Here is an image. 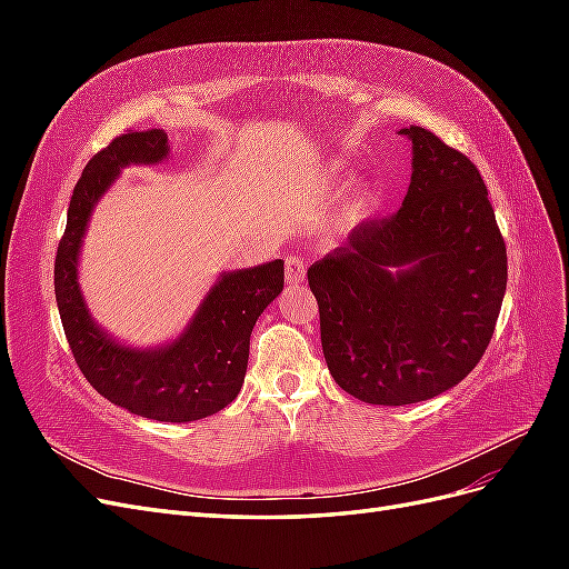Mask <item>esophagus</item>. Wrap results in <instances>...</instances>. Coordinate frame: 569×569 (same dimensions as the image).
I'll list each match as a JSON object with an SVG mask.
<instances>
[{
  "mask_svg": "<svg viewBox=\"0 0 569 569\" xmlns=\"http://www.w3.org/2000/svg\"><path fill=\"white\" fill-rule=\"evenodd\" d=\"M284 280L289 284H299L306 280V261L299 253H291L287 256L284 261Z\"/></svg>",
  "mask_w": 569,
  "mask_h": 569,
  "instance_id": "obj_1",
  "label": "esophagus"
}]
</instances>
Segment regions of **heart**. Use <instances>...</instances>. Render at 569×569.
Listing matches in <instances>:
<instances>
[{
	"instance_id": "1",
	"label": "heart",
	"mask_w": 569,
	"mask_h": 569,
	"mask_svg": "<svg viewBox=\"0 0 569 569\" xmlns=\"http://www.w3.org/2000/svg\"><path fill=\"white\" fill-rule=\"evenodd\" d=\"M330 184L335 192H341V189L349 184L347 170H335V173L330 176ZM380 206H382V192L377 189V184H372V182L358 184L347 197V201H343L335 211V216L330 220V232L337 239H351L377 216Z\"/></svg>"
}]
</instances>
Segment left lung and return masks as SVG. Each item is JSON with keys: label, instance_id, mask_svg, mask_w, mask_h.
<instances>
[{"label": "left lung", "instance_id": "left-lung-1", "mask_svg": "<svg viewBox=\"0 0 569 569\" xmlns=\"http://www.w3.org/2000/svg\"><path fill=\"white\" fill-rule=\"evenodd\" d=\"M412 142L401 209L308 268L335 382L372 406L456 387L485 356L506 297L508 256L475 163L435 132Z\"/></svg>", "mask_w": 569, "mask_h": 569}]
</instances>
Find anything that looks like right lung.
Wrapping results in <instances>:
<instances>
[{
    "instance_id": "add662e5",
    "label": "right lung",
    "mask_w": 569,
    "mask_h": 569,
    "mask_svg": "<svg viewBox=\"0 0 569 569\" xmlns=\"http://www.w3.org/2000/svg\"><path fill=\"white\" fill-rule=\"evenodd\" d=\"M170 157L163 130L128 132L84 166L68 203L57 249L54 291L63 332L88 382L134 416L159 422H194L237 399L249 363V337L268 303L284 287V261L226 270L184 325L161 347H130L101 327L82 297L80 247L99 199L128 166H153Z\"/></svg>"
}]
</instances>
